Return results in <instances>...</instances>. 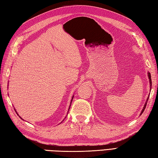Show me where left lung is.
Returning <instances> with one entry per match:
<instances>
[{
	"mask_svg": "<svg viewBox=\"0 0 158 158\" xmlns=\"http://www.w3.org/2000/svg\"><path fill=\"white\" fill-rule=\"evenodd\" d=\"M148 77H149V83H150V84H151V85H150V88H152V87H151V86H152V79H151V74H150L149 73H148ZM148 99H149V98H147V101H146V102H145V105H144V107H143V110H142L141 113H140V115H141L144 110H145L146 105H147V101H148Z\"/></svg>",
	"mask_w": 158,
	"mask_h": 158,
	"instance_id": "left-lung-1",
	"label": "left lung"
}]
</instances>
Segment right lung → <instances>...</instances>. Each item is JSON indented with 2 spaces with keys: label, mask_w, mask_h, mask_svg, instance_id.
I'll use <instances>...</instances> for the list:
<instances>
[{
  "label": "right lung",
  "mask_w": 158,
  "mask_h": 158,
  "mask_svg": "<svg viewBox=\"0 0 158 158\" xmlns=\"http://www.w3.org/2000/svg\"><path fill=\"white\" fill-rule=\"evenodd\" d=\"M73 97H74V96H73V98H72V100H71V102H72V100H73ZM70 103H71V102H70ZM70 106H69V109H70ZM15 112H16V111H15ZM17 114H18V113H17ZM20 118H21V117H20ZM21 119H22V118H21Z\"/></svg>",
  "instance_id": "right-lung-1"
}]
</instances>
